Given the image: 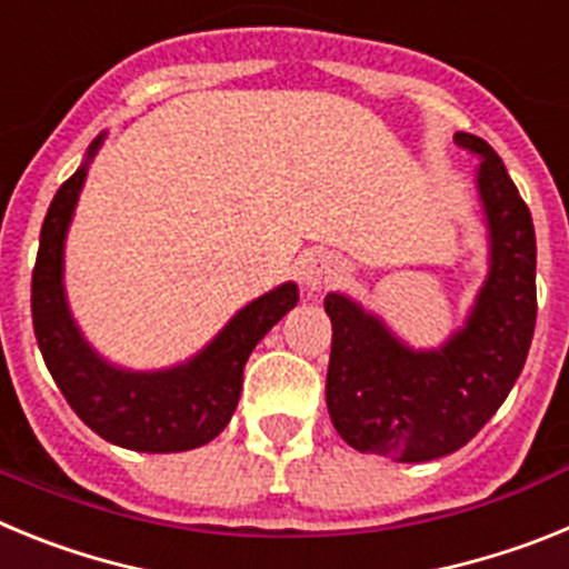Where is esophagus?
I'll return each instance as SVG.
<instances>
[{"mask_svg":"<svg viewBox=\"0 0 569 569\" xmlns=\"http://www.w3.org/2000/svg\"><path fill=\"white\" fill-rule=\"evenodd\" d=\"M339 273H341V261L336 259L333 253H328V250H308V253H301L299 276L305 288L310 290L325 288V284L333 281Z\"/></svg>","mask_w":569,"mask_h":569,"instance_id":"34e87169","label":"esophagus"}]
</instances>
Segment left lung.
<instances>
[{"mask_svg":"<svg viewBox=\"0 0 569 569\" xmlns=\"http://www.w3.org/2000/svg\"><path fill=\"white\" fill-rule=\"evenodd\" d=\"M453 142L481 159L490 270L465 328L436 350H413L345 293H328L333 325L328 410L359 453L433 461L465 447L501 407L536 330V230L499 153L472 133Z\"/></svg>","mask_w":569,"mask_h":569,"instance_id":"obj_1","label":"left lung"}]
</instances>
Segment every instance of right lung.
Instances as JSON below:
<instances>
[{
    "label": "right lung",
    "instance_id": "right-lung-1",
    "mask_svg": "<svg viewBox=\"0 0 569 569\" xmlns=\"http://www.w3.org/2000/svg\"><path fill=\"white\" fill-rule=\"evenodd\" d=\"M104 133L93 139L82 168L57 190L39 236L30 281L33 333L50 376L79 419L104 441L139 453L193 450L228 427L241 393V373L253 347L299 301L284 281L239 310L193 359L168 370H124L104 361L84 341L64 296V236L82 193L90 159Z\"/></svg>",
    "mask_w": 569,
    "mask_h": 569
}]
</instances>
